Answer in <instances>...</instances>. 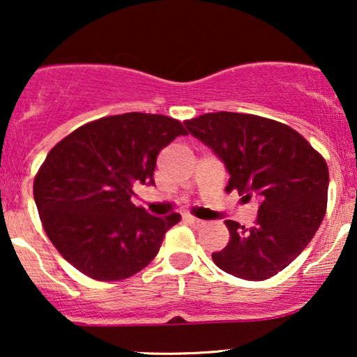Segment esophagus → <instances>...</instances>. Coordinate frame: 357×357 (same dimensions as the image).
<instances>
[{"label":"esophagus","mask_w":357,"mask_h":357,"mask_svg":"<svg viewBox=\"0 0 357 357\" xmlns=\"http://www.w3.org/2000/svg\"><path fill=\"white\" fill-rule=\"evenodd\" d=\"M184 220H186L188 223H190V225H192V227H203V225H204V221H203V220L195 218V216H191V215H186V216H184Z\"/></svg>","instance_id":"34e87169"}]
</instances>
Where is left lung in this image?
Instances as JSON below:
<instances>
[{
  "label": "left lung",
  "mask_w": 357,
  "mask_h": 357,
  "mask_svg": "<svg viewBox=\"0 0 357 357\" xmlns=\"http://www.w3.org/2000/svg\"><path fill=\"white\" fill-rule=\"evenodd\" d=\"M184 126L227 167V191L258 202L252 228L225 221L230 241L213 252V261L245 280L273 277L301 255L322 223L329 190L326 161L297 130L272 119L213 112Z\"/></svg>",
  "instance_id": "8db88e82"
}]
</instances>
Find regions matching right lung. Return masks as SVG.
<instances>
[{"mask_svg":"<svg viewBox=\"0 0 357 357\" xmlns=\"http://www.w3.org/2000/svg\"><path fill=\"white\" fill-rule=\"evenodd\" d=\"M186 136L159 114L129 112L89 122L48 153L33 196L48 238L77 270L102 282L132 277L151 264L181 216H153L130 198L154 184L162 147Z\"/></svg>","mask_w":357,"mask_h":357,"instance_id":"right-lung-1","label":"right lung"}]
</instances>
